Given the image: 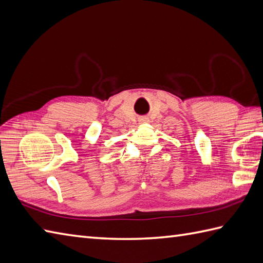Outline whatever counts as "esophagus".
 Wrapping results in <instances>:
<instances>
[{
  "instance_id": "obj_1",
  "label": "esophagus",
  "mask_w": 263,
  "mask_h": 263,
  "mask_svg": "<svg viewBox=\"0 0 263 263\" xmlns=\"http://www.w3.org/2000/svg\"><path fill=\"white\" fill-rule=\"evenodd\" d=\"M139 122L141 124H144V123H148L149 122V119L148 118H141V119H139Z\"/></svg>"
}]
</instances>
